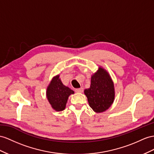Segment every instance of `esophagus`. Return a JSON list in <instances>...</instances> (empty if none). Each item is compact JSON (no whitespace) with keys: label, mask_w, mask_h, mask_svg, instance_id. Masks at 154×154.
Returning <instances> with one entry per match:
<instances>
[{"label":"esophagus","mask_w":154,"mask_h":154,"mask_svg":"<svg viewBox=\"0 0 154 154\" xmlns=\"http://www.w3.org/2000/svg\"><path fill=\"white\" fill-rule=\"evenodd\" d=\"M75 92L77 93H82L83 92V88H76Z\"/></svg>","instance_id":"1"}]
</instances>
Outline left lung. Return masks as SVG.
Wrapping results in <instances>:
<instances>
[{"label": "left lung", "instance_id": "1", "mask_svg": "<svg viewBox=\"0 0 154 154\" xmlns=\"http://www.w3.org/2000/svg\"><path fill=\"white\" fill-rule=\"evenodd\" d=\"M84 93L87 97L90 107L97 112H103L111 107L115 97L114 82L109 73L101 66L91 76L89 88Z\"/></svg>", "mask_w": 154, "mask_h": 154}]
</instances>
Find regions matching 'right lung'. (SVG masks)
<instances>
[{
	"instance_id": "right-lung-1",
	"label": "right lung",
	"mask_w": 154,
	"mask_h": 154,
	"mask_svg": "<svg viewBox=\"0 0 154 154\" xmlns=\"http://www.w3.org/2000/svg\"><path fill=\"white\" fill-rule=\"evenodd\" d=\"M73 94L74 91L63 85L60 75H57L53 77L47 86L46 97L53 109L62 111L66 108L69 96Z\"/></svg>"
}]
</instances>
